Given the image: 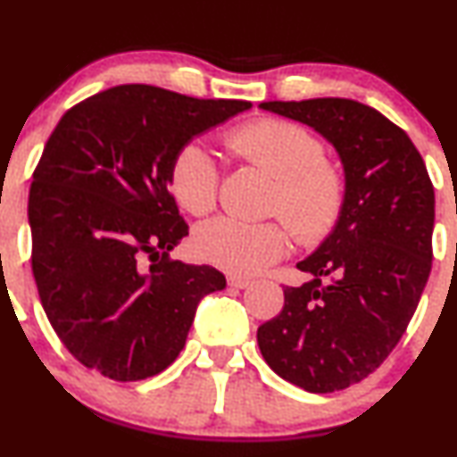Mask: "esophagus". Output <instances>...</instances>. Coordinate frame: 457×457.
I'll return each instance as SVG.
<instances>
[{
  "instance_id": "34e87169",
  "label": "esophagus",
  "mask_w": 457,
  "mask_h": 457,
  "mask_svg": "<svg viewBox=\"0 0 457 457\" xmlns=\"http://www.w3.org/2000/svg\"><path fill=\"white\" fill-rule=\"evenodd\" d=\"M228 285H229V287H234V289H245V287H249L251 281H249V278H243V277H229Z\"/></svg>"
}]
</instances>
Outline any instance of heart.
<instances>
[{
	"mask_svg": "<svg viewBox=\"0 0 457 457\" xmlns=\"http://www.w3.org/2000/svg\"><path fill=\"white\" fill-rule=\"evenodd\" d=\"M236 157L274 179L268 214L281 217L295 243L315 246L332 234L345 208L347 183L311 131L285 119H257L225 136ZM170 187L187 212L202 217L217 206L221 172L204 146L189 142L176 153ZM281 221L246 223L219 217L195 232L194 251L202 262L229 274L251 277L281 260L287 229Z\"/></svg>",
	"mask_w": 457,
	"mask_h": 457,
	"instance_id": "obj_1",
	"label": "heart"
}]
</instances>
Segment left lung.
<instances>
[{
  "label": "left lung",
  "instance_id": "1",
  "mask_svg": "<svg viewBox=\"0 0 457 457\" xmlns=\"http://www.w3.org/2000/svg\"><path fill=\"white\" fill-rule=\"evenodd\" d=\"M337 146L347 195L326 243L298 263L283 311L257 328L268 366L311 394L364 381L400 343L432 270L434 187L404 129L345 97L263 102Z\"/></svg>",
  "mask_w": 457,
  "mask_h": 457
}]
</instances>
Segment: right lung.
<instances>
[{
  "mask_svg": "<svg viewBox=\"0 0 457 457\" xmlns=\"http://www.w3.org/2000/svg\"><path fill=\"white\" fill-rule=\"evenodd\" d=\"M251 108L119 85L63 114L29 189L31 270L63 347L119 383L155 377L185 347L197 302L225 287L212 266L170 260L189 225L170 194L176 153Z\"/></svg>",
  "mask_w": 457,
  "mask_h": 457,
  "instance_id": "right-lung-1",
  "label": "right lung"
}]
</instances>
